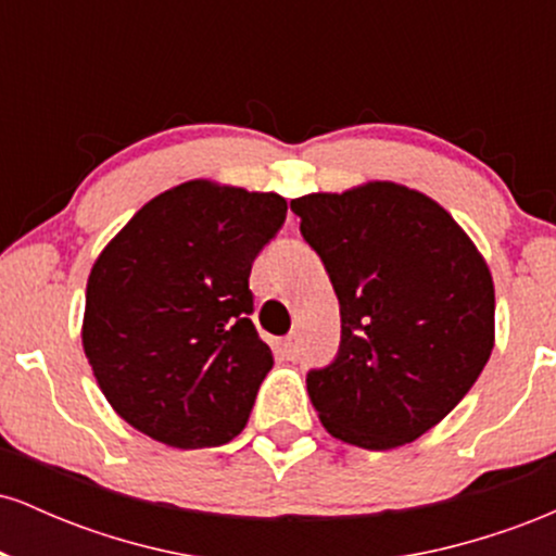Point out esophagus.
I'll return each mask as SVG.
<instances>
[{
  "mask_svg": "<svg viewBox=\"0 0 556 556\" xmlns=\"http://www.w3.org/2000/svg\"><path fill=\"white\" fill-rule=\"evenodd\" d=\"M279 353H282V358H287V361H298V355H300L298 334L285 337V340L279 342Z\"/></svg>",
  "mask_w": 556,
  "mask_h": 556,
  "instance_id": "34e87169",
  "label": "esophagus"
}]
</instances>
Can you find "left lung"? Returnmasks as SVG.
<instances>
[{"label": "left lung", "instance_id": "8db88e82", "mask_svg": "<svg viewBox=\"0 0 556 556\" xmlns=\"http://www.w3.org/2000/svg\"><path fill=\"white\" fill-rule=\"evenodd\" d=\"M290 208L340 300V353L305 379L324 429L376 452L416 442L494 350L486 261L446 208L397 182L308 193Z\"/></svg>", "mask_w": 556, "mask_h": 556}]
</instances>
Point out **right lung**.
I'll use <instances>...</instances> for the list:
<instances>
[{"label":"right lung","mask_w":556,"mask_h":556,"mask_svg":"<svg viewBox=\"0 0 556 556\" xmlns=\"http://www.w3.org/2000/svg\"><path fill=\"white\" fill-rule=\"evenodd\" d=\"M287 201L188 180L151 198L106 242L86 287L83 350L119 418L177 450L245 429L269 344L248 318L253 258Z\"/></svg>","instance_id":"obj_1"}]
</instances>
